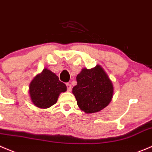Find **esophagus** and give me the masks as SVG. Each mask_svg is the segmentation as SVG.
<instances>
[{
	"label": "esophagus",
	"mask_w": 152,
	"mask_h": 152,
	"mask_svg": "<svg viewBox=\"0 0 152 152\" xmlns=\"http://www.w3.org/2000/svg\"><path fill=\"white\" fill-rule=\"evenodd\" d=\"M66 87H67V91H70L72 89V85L70 83H66Z\"/></svg>",
	"instance_id": "esophagus-1"
}]
</instances>
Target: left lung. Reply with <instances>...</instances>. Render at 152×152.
<instances>
[{
	"mask_svg": "<svg viewBox=\"0 0 152 152\" xmlns=\"http://www.w3.org/2000/svg\"><path fill=\"white\" fill-rule=\"evenodd\" d=\"M77 84L72 88L78 107L86 113L99 112L107 107L113 94V86L100 65L84 68L77 76Z\"/></svg>",
	"mask_w": 152,
	"mask_h": 152,
	"instance_id": "8db88e82",
	"label": "left lung"
}]
</instances>
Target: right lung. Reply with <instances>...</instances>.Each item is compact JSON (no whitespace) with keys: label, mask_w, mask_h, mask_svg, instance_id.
<instances>
[{"label":"right lung","mask_w":152,"mask_h":152,"mask_svg":"<svg viewBox=\"0 0 152 152\" xmlns=\"http://www.w3.org/2000/svg\"><path fill=\"white\" fill-rule=\"evenodd\" d=\"M66 91V86L50 69H44L29 85V94L34 105L48 108L56 103L59 94Z\"/></svg>","instance_id":"obj_1"}]
</instances>
